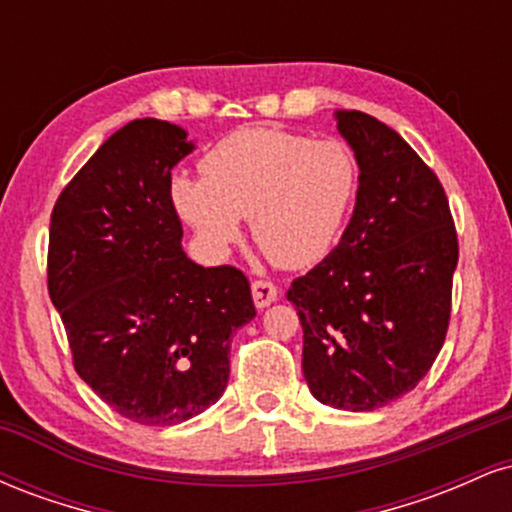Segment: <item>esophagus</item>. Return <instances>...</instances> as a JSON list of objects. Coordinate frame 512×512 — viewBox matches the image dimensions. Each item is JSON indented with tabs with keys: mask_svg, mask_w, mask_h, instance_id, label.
<instances>
[{
	"mask_svg": "<svg viewBox=\"0 0 512 512\" xmlns=\"http://www.w3.org/2000/svg\"><path fill=\"white\" fill-rule=\"evenodd\" d=\"M276 296H279V291H276L274 284H269V281H252V301H255L257 308L272 305Z\"/></svg>",
	"mask_w": 512,
	"mask_h": 512,
	"instance_id": "34e87169",
	"label": "esophagus"
}]
</instances>
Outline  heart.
<instances>
[{"label": "heart", "mask_w": 512, "mask_h": 512, "mask_svg": "<svg viewBox=\"0 0 512 512\" xmlns=\"http://www.w3.org/2000/svg\"><path fill=\"white\" fill-rule=\"evenodd\" d=\"M202 180L178 175L170 199L202 245L223 255L250 219L257 248L303 269L330 255L358 187V161L342 139H310L276 127L228 134L199 163Z\"/></svg>", "instance_id": "heart-1"}]
</instances>
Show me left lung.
Masks as SVG:
<instances>
[{
  "instance_id": "8db88e82",
  "label": "left lung",
  "mask_w": 512,
  "mask_h": 512,
  "mask_svg": "<svg viewBox=\"0 0 512 512\" xmlns=\"http://www.w3.org/2000/svg\"><path fill=\"white\" fill-rule=\"evenodd\" d=\"M358 161L342 240L286 296L303 325V375L317 402L373 411L431 370L450 322L457 233L443 185L402 137L337 110Z\"/></svg>"
}]
</instances>
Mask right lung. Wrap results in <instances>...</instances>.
Returning <instances> with one entry per match:
<instances>
[{
	"mask_svg": "<svg viewBox=\"0 0 512 512\" xmlns=\"http://www.w3.org/2000/svg\"><path fill=\"white\" fill-rule=\"evenodd\" d=\"M195 144L166 120L117 129L62 190L48 291L81 380L142 426H175L223 395L231 337L255 317L236 267L182 250L170 170Z\"/></svg>",
	"mask_w": 512,
	"mask_h": 512,
	"instance_id": "right-lung-1",
	"label": "right lung"
}]
</instances>
